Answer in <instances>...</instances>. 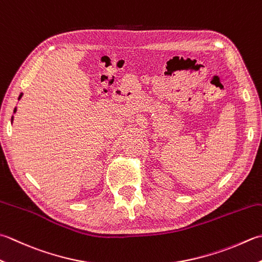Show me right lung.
<instances>
[{"label":"right lung","mask_w":262,"mask_h":262,"mask_svg":"<svg viewBox=\"0 0 262 262\" xmlns=\"http://www.w3.org/2000/svg\"><path fill=\"white\" fill-rule=\"evenodd\" d=\"M21 95H23V94H20V96H19V99H20V97H21ZM14 111H15V109H14Z\"/></svg>","instance_id":"1"}]
</instances>
